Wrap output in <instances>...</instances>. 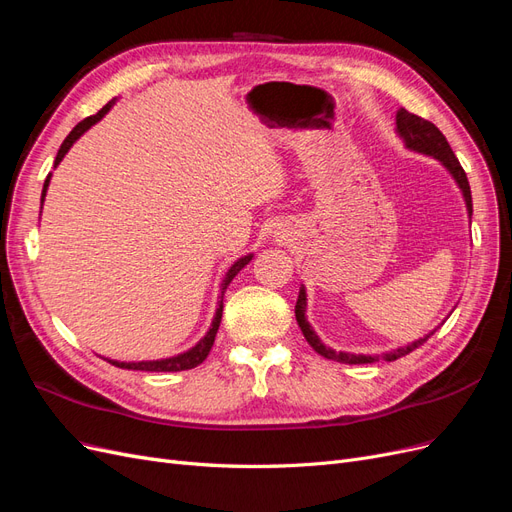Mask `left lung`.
<instances>
[{"label":"left lung","mask_w":512,"mask_h":512,"mask_svg":"<svg viewBox=\"0 0 512 512\" xmlns=\"http://www.w3.org/2000/svg\"><path fill=\"white\" fill-rule=\"evenodd\" d=\"M397 134L401 136V141L406 143V147L410 151H416V153H425V156H431L436 158L448 173L453 175L455 183L459 185V190L463 194V200H466V209H468V215L472 218V192H470V183H468V177L466 173H463V168L459 164V160L455 158V153L451 149V145H448L446 136L433 126L431 121L418 117V115H412L408 113L406 108H399L397 111ZM305 307H307V294H305V286H301L299 290V299H297V305H294V316H297V322L299 327L307 339V344L312 346L320 356H324V359H331V361H339V363H348V365H361V363H376V361H397L399 356H406L410 354L414 348L423 346L427 339L433 335V331L421 339H416V342L404 346V348H397V350H391V352H384V354H352V352H335L333 348L324 346L320 342V337L316 335V331L312 329V324L307 322V316H305Z\"/></svg>","instance_id":"obj_1"}]
</instances>
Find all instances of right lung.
<instances>
[{"label": "right lung", "instance_id": "obj_1", "mask_svg": "<svg viewBox=\"0 0 512 512\" xmlns=\"http://www.w3.org/2000/svg\"><path fill=\"white\" fill-rule=\"evenodd\" d=\"M115 104V100H111L108 102L102 111H98L96 115H91V117H87V119H83L81 123H76L74 126V130L66 136V141L61 143V147H59V151H57V158H55V166L64 160V156L66 153L70 151V147L79 141V138L94 126V123H98L108 111H111V106ZM49 181H51V175L46 177V181H44V188H42V203H44V196H46V190H49ZM252 256L254 254H247V256H243V258H239L235 265H232L230 269H228V273H226V277H224V282H222V294H224V290L228 288V284L232 282V277H235L247 262L252 260ZM222 309H224V303L220 301V305H218V309H215V316H213V322H211V327H209V331H207V335L200 339V342L196 344V346H192L190 350H185V352H181V354H177V356H170V359H160V361H138V363H123V361H111V359H106L108 363L111 365H115V367H121V369H136V371H185V369H192V367H196V365H200L203 363L205 359H207V354L211 352V346H213V342H215V335H218V329H220V322H222Z\"/></svg>", "mask_w": 512, "mask_h": 512}]
</instances>
